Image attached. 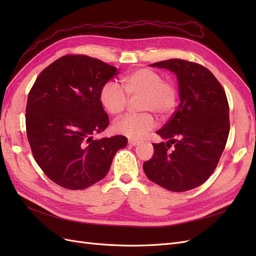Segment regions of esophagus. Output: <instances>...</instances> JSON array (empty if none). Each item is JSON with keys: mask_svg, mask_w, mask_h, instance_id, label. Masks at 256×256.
I'll use <instances>...</instances> for the list:
<instances>
[{"mask_svg": "<svg viewBox=\"0 0 256 256\" xmlns=\"http://www.w3.org/2000/svg\"><path fill=\"white\" fill-rule=\"evenodd\" d=\"M128 143H129V145H131V146H136V145L140 144V142H138V141H136V140H130V138L128 140Z\"/></svg>", "mask_w": 256, "mask_h": 256, "instance_id": "esophagus-1", "label": "esophagus"}]
</instances>
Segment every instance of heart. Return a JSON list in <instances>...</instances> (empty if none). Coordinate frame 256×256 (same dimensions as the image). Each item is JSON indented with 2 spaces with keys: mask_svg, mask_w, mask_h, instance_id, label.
Masks as SVG:
<instances>
[{
  "mask_svg": "<svg viewBox=\"0 0 256 256\" xmlns=\"http://www.w3.org/2000/svg\"><path fill=\"white\" fill-rule=\"evenodd\" d=\"M124 92L113 81L106 82L99 92V100L104 109L112 115H118L126 109L128 98L141 95L140 109L154 112L159 118L171 114L177 104L178 90L172 80L152 68H140L122 76ZM156 126L150 113L127 114L114 124L116 132L130 140H142Z\"/></svg>",
  "mask_w": 256,
  "mask_h": 256,
  "instance_id": "obj_1",
  "label": "heart"
}]
</instances>
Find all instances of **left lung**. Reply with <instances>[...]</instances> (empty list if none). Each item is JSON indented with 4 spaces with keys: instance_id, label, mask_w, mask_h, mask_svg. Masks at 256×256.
<instances>
[{
    "instance_id": "left-lung-1",
    "label": "left lung",
    "mask_w": 256,
    "mask_h": 256,
    "mask_svg": "<svg viewBox=\"0 0 256 256\" xmlns=\"http://www.w3.org/2000/svg\"><path fill=\"white\" fill-rule=\"evenodd\" d=\"M152 67L177 76L180 104L157 131L168 142L154 143V156L143 164L150 180L173 192L194 189L212 174L226 148L230 106L222 85L208 69L180 58L161 60ZM174 144V150L168 148Z\"/></svg>"
}]
</instances>
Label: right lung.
I'll list each match as a JSON object with an SVG mask.
<instances>
[{"instance_id": "right-lung-1", "label": "right lung", "mask_w": 256, "mask_h": 256, "mask_svg": "<svg viewBox=\"0 0 256 256\" xmlns=\"http://www.w3.org/2000/svg\"><path fill=\"white\" fill-rule=\"evenodd\" d=\"M116 74V67L98 58L68 54L46 67L28 92L26 126L33 157L60 187L81 190L102 180L127 145L124 136L92 138L109 125L99 92Z\"/></svg>"}]
</instances>
